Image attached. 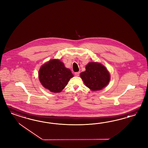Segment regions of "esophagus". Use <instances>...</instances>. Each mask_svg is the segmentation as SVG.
I'll list each match as a JSON object with an SVG mask.
<instances>
[{"label": "esophagus", "mask_w": 148, "mask_h": 148, "mask_svg": "<svg viewBox=\"0 0 148 148\" xmlns=\"http://www.w3.org/2000/svg\"><path fill=\"white\" fill-rule=\"evenodd\" d=\"M80 73V72H76V73H75V75L76 76H79Z\"/></svg>", "instance_id": "34e87169"}]
</instances>
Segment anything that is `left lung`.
<instances>
[{
	"mask_svg": "<svg viewBox=\"0 0 148 148\" xmlns=\"http://www.w3.org/2000/svg\"><path fill=\"white\" fill-rule=\"evenodd\" d=\"M80 76L85 85L92 90L103 89L110 80L108 70L98 63H89L86 67V71L82 72Z\"/></svg>",
	"mask_w": 148,
	"mask_h": 148,
	"instance_id": "1",
	"label": "left lung"
}]
</instances>
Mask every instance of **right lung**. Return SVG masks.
I'll return each instance as SVG.
<instances>
[{"mask_svg":"<svg viewBox=\"0 0 148 148\" xmlns=\"http://www.w3.org/2000/svg\"><path fill=\"white\" fill-rule=\"evenodd\" d=\"M38 76L45 88L51 92L59 93L67 85L73 74L60 60H52L40 67Z\"/></svg>","mask_w":148,"mask_h":148,"instance_id":"1","label":"right lung"}]
</instances>
